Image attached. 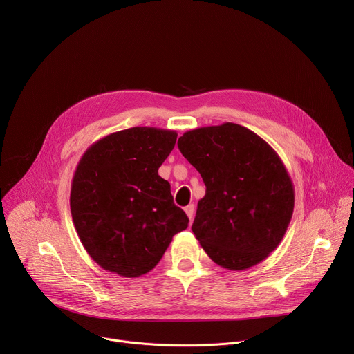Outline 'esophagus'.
I'll list each match as a JSON object with an SVG mask.
<instances>
[{
    "label": "esophagus",
    "instance_id": "obj_1",
    "mask_svg": "<svg viewBox=\"0 0 354 354\" xmlns=\"http://www.w3.org/2000/svg\"><path fill=\"white\" fill-rule=\"evenodd\" d=\"M185 213H186V216L189 217V220H192V218H193V214H194V206H193V205L186 206V207H185Z\"/></svg>",
    "mask_w": 354,
    "mask_h": 354
}]
</instances>
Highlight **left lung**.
I'll return each mask as SVG.
<instances>
[{
	"label": "left lung",
	"mask_w": 354,
	"mask_h": 354,
	"mask_svg": "<svg viewBox=\"0 0 354 354\" xmlns=\"http://www.w3.org/2000/svg\"><path fill=\"white\" fill-rule=\"evenodd\" d=\"M178 148L206 185L192 231L210 259L228 270L265 261L294 212V185L273 147L243 126L223 123L183 133Z\"/></svg>",
	"instance_id": "8db88e82"
}]
</instances>
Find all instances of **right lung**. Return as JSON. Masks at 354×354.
<instances>
[{"label":"right lung","instance_id":"obj_1","mask_svg":"<svg viewBox=\"0 0 354 354\" xmlns=\"http://www.w3.org/2000/svg\"><path fill=\"white\" fill-rule=\"evenodd\" d=\"M176 137L175 130L138 126L99 138L82 154L70 209L82 246L102 269L140 277L187 228L169 182L158 175Z\"/></svg>","mask_w":354,"mask_h":354}]
</instances>
